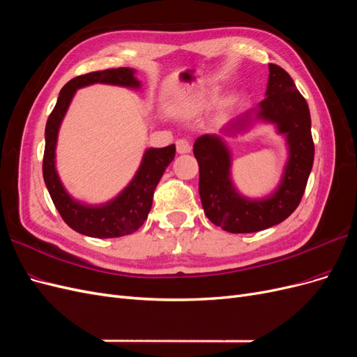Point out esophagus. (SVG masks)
I'll use <instances>...</instances> for the list:
<instances>
[{
    "instance_id": "1",
    "label": "esophagus",
    "mask_w": 357,
    "mask_h": 357,
    "mask_svg": "<svg viewBox=\"0 0 357 357\" xmlns=\"http://www.w3.org/2000/svg\"><path fill=\"white\" fill-rule=\"evenodd\" d=\"M176 147H177V152L180 155L189 153L190 150H192V144H190L189 139H186V138H178L177 142H176Z\"/></svg>"
}]
</instances>
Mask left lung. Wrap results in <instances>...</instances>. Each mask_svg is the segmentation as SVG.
Returning <instances> with one entry per match:
<instances>
[{"label": "left lung", "instance_id": "left-lung-1", "mask_svg": "<svg viewBox=\"0 0 357 357\" xmlns=\"http://www.w3.org/2000/svg\"><path fill=\"white\" fill-rule=\"evenodd\" d=\"M266 98L259 102L257 116L274 122L287 137L290 158L282 185L274 195L262 201L245 199L236 193L229 178L231 159L222 139L202 135L193 144L199 165V197L205 215L222 229L232 234L264 231L287 219L304 195L314 160L308 104L296 89L287 71L269 63ZM248 119L243 114L231 122L241 128Z\"/></svg>", "mask_w": 357, "mask_h": 357}]
</instances>
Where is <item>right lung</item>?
<instances>
[{"label": "right lung", "mask_w": 357, "mask_h": 357, "mask_svg": "<svg viewBox=\"0 0 357 357\" xmlns=\"http://www.w3.org/2000/svg\"><path fill=\"white\" fill-rule=\"evenodd\" d=\"M92 83H109L137 88L139 82L131 68H109L77 75L59 92L58 102L46 123V146L43 156V177L58 213L75 232L93 238H117L135 232L146 222L152 208L153 193L167 167L176 156V146L149 149L134 180L116 199L102 207H86L75 202L62 188L55 169V147L59 125L74 92Z\"/></svg>", "instance_id": "1"}]
</instances>
